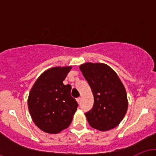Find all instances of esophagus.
I'll return each mask as SVG.
<instances>
[{
    "label": "esophagus",
    "instance_id": "esophagus-1",
    "mask_svg": "<svg viewBox=\"0 0 156 156\" xmlns=\"http://www.w3.org/2000/svg\"><path fill=\"white\" fill-rule=\"evenodd\" d=\"M76 101H77V102H78V104H79V103H80V98H77Z\"/></svg>",
    "mask_w": 156,
    "mask_h": 156
}]
</instances>
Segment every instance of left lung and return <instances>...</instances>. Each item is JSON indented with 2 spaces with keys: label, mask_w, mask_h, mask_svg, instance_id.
Returning <instances> with one entry per match:
<instances>
[{
  "label": "left lung",
  "mask_w": 156,
  "mask_h": 156,
  "mask_svg": "<svg viewBox=\"0 0 156 156\" xmlns=\"http://www.w3.org/2000/svg\"><path fill=\"white\" fill-rule=\"evenodd\" d=\"M80 69L94 95V105L85 114L89 125L101 131L113 129L128 110L124 86L117 73L105 64L89 62L81 64Z\"/></svg>",
  "instance_id": "obj_1"
}]
</instances>
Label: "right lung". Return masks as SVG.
<instances>
[{
	"label": "right lung",
	"instance_id": "add662e5",
	"mask_svg": "<svg viewBox=\"0 0 156 156\" xmlns=\"http://www.w3.org/2000/svg\"><path fill=\"white\" fill-rule=\"evenodd\" d=\"M72 67H53L36 80L28 99L34 122L43 131L58 133L69 127L78 104L71 96V86L64 80Z\"/></svg>",
	"mask_w": 156,
	"mask_h": 156
}]
</instances>
